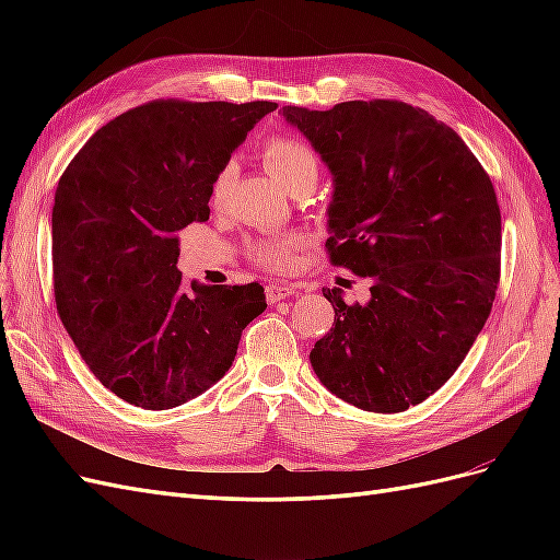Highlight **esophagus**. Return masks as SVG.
<instances>
[{"instance_id":"1","label":"esophagus","mask_w":560,"mask_h":560,"mask_svg":"<svg viewBox=\"0 0 560 560\" xmlns=\"http://www.w3.org/2000/svg\"><path fill=\"white\" fill-rule=\"evenodd\" d=\"M294 294H296V284H290V282H268L266 284L268 303H278V301L290 299Z\"/></svg>"}]
</instances>
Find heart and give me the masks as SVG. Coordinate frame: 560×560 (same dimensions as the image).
<instances>
[{"mask_svg":"<svg viewBox=\"0 0 560 560\" xmlns=\"http://www.w3.org/2000/svg\"><path fill=\"white\" fill-rule=\"evenodd\" d=\"M264 163L270 173H273L287 189H292L301 179H317V156L315 151L301 142L296 135L290 132H276L270 135L264 144ZM235 177V165L229 161L224 163L212 177L210 186V200L214 206H222L226 200L231 184ZM303 247V238L299 233H276L264 235V238L252 241L247 245V259L268 270H287L294 264V252Z\"/></svg>","mask_w":560,"mask_h":560,"instance_id":"b5f03b06","label":"heart"}]
</instances>
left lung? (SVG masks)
<instances>
[{
	"label": "left lung",
	"mask_w": 560,
	"mask_h": 560,
	"mask_svg": "<svg viewBox=\"0 0 560 560\" xmlns=\"http://www.w3.org/2000/svg\"><path fill=\"white\" fill-rule=\"evenodd\" d=\"M334 175L327 254L371 280L369 303L322 290L334 325L317 378L364 411L399 413L463 364L500 282L498 196L460 135L401 100L284 107Z\"/></svg>",
	"instance_id": "obj_1"
}]
</instances>
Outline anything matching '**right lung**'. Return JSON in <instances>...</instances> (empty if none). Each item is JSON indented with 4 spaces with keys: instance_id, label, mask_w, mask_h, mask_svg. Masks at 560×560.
Segmentation results:
<instances>
[{
    "instance_id": "obj_1",
    "label": "right lung",
    "mask_w": 560,
    "mask_h": 560,
    "mask_svg": "<svg viewBox=\"0 0 560 560\" xmlns=\"http://www.w3.org/2000/svg\"><path fill=\"white\" fill-rule=\"evenodd\" d=\"M276 103L151 100L112 118L56 189L54 294L79 354L116 397L173 409L222 378L264 287L196 284L179 231L208 222L214 173Z\"/></svg>"
}]
</instances>
